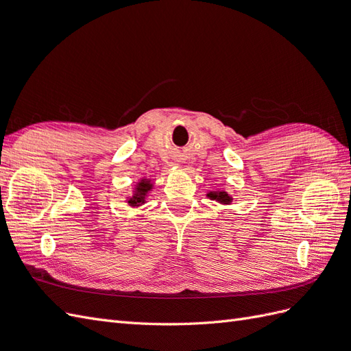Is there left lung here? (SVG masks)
Returning <instances> with one entry per match:
<instances>
[{
    "label": "left lung",
    "instance_id": "8db88e82",
    "mask_svg": "<svg viewBox=\"0 0 351 351\" xmlns=\"http://www.w3.org/2000/svg\"><path fill=\"white\" fill-rule=\"evenodd\" d=\"M206 196L210 200L219 202L221 205H230L231 202H232V197L227 192H224V190H214V192H209Z\"/></svg>",
    "mask_w": 351,
    "mask_h": 351
}]
</instances>
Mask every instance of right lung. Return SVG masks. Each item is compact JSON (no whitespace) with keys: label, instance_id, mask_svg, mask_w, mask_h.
Segmentation results:
<instances>
[{"label":"right lung","instance_id":"obj_1","mask_svg":"<svg viewBox=\"0 0 351 351\" xmlns=\"http://www.w3.org/2000/svg\"><path fill=\"white\" fill-rule=\"evenodd\" d=\"M152 186H154V183L151 182L149 178H142L141 182L136 184L133 196L129 200H127V202H129V205L130 206H141V205H143L147 193H149L151 190H152Z\"/></svg>","mask_w":351,"mask_h":351}]
</instances>
